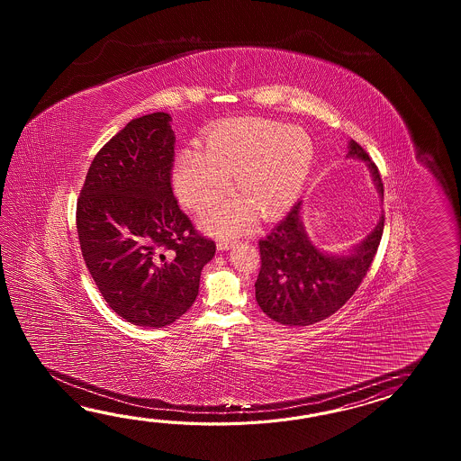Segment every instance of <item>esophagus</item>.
<instances>
[{
  "label": "esophagus",
  "instance_id": "34e87169",
  "mask_svg": "<svg viewBox=\"0 0 461 461\" xmlns=\"http://www.w3.org/2000/svg\"><path fill=\"white\" fill-rule=\"evenodd\" d=\"M234 245L232 240H226V239H222V240H219V244H217V249L219 250H227V249H230Z\"/></svg>",
  "mask_w": 461,
  "mask_h": 461
}]
</instances>
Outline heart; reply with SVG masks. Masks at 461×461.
I'll return each instance as SVG.
<instances>
[{"instance_id":"obj_1","label":"heart","mask_w":461,"mask_h":461,"mask_svg":"<svg viewBox=\"0 0 461 461\" xmlns=\"http://www.w3.org/2000/svg\"><path fill=\"white\" fill-rule=\"evenodd\" d=\"M314 161L313 140L303 130L264 120L226 122L206 138V151L187 148L175 165V185L181 199L194 209L212 206L226 196L235 175L242 201H232L203 214L216 234L242 232L252 210L265 219L285 212L300 196Z\"/></svg>"}]
</instances>
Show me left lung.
<instances>
[{
  "instance_id": "1",
  "label": "left lung",
  "mask_w": 461,
  "mask_h": 461,
  "mask_svg": "<svg viewBox=\"0 0 461 461\" xmlns=\"http://www.w3.org/2000/svg\"><path fill=\"white\" fill-rule=\"evenodd\" d=\"M349 157L367 161L384 196L383 179L369 153L357 141ZM384 216L354 254L330 257L312 245L300 221V203L258 240L260 272L255 298L265 314L288 326H308L338 312L359 288L381 244Z\"/></svg>"
}]
</instances>
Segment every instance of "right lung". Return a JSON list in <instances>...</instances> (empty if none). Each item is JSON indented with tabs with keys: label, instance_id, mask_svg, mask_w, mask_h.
<instances>
[{
	"label": "right lung",
	"instance_id": "obj_1",
	"mask_svg": "<svg viewBox=\"0 0 461 461\" xmlns=\"http://www.w3.org/2000/svg\"><path fill=\"white\" fill-rule=\"evenodd\" d=\"M163 112L128 122L88 167L77 199L78 242L108 306L128 323L163 328L196 300L216 242L173 194L175 135Z\"/></svg>",
	"mask_w": 461,
	"mask_h": 461
}]
</instances>
